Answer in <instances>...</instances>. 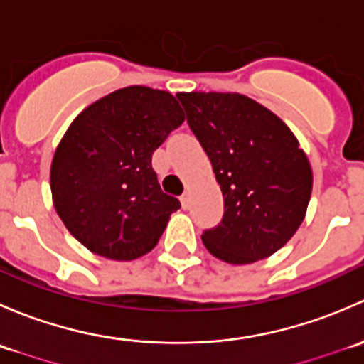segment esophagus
Returning a JSON list of instances; mask_svg holds the SVG:
<instances>
[{
  "label": "esophagus",
  "instance_id": "1",
  "mask_svg": "<svg viewBox=\"0 0 364 364\" xmlns=\"http://www.w3.org/2000/svg\"><path fill=\"white\" fill-rule=\"evenodd\" d=\"M181 205L183 209H190V205H192V199H190V193H183L181 196Z\"/></svg>",
  "mask_w": 364,
  "mask_h": 364
}]
</instances>
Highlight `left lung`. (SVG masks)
Returning a JSON list of instances; mask_svg holds the SVG:
<instances>
[{
	"label": "left lung",
	"mask_w": 364,
	"mask_h": 364,
	"mask_svg": "<svg viewBox=\"0 0 364 364\" xmlns=\"http://www.w3.org/2000/svg\"><path fill=\"white\" fill-rule=\"evenodd\" d=\"M186 121L213 165L223 218L203 243L223 262L252 264L296 234L314 185L308 156L291 128L240 93H178Z\"/></svg>",
	"instance_id": "left-lung-1"
}]
</instances>
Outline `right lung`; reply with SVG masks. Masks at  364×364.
Here are the masks:
<instances>
[{
	"mask_svg": "<svg viewBox=\"0 0 364 364\" xmlns=\"http://www.w3.org/2000/svg\"><path fill=\"white\" fill-rule=\"evenodd\" d=\"M183 121L168 91L146 86L112 91L72 121L50 164V192L87 250L134 260L156 247L181 204L161 192L151 156Z\"/></svg>",
	"mask_w": 364,
	"mask_h": 364,
	"instance_id": "obj_1",
	"label": "right lung"
}]
</instances>
